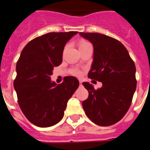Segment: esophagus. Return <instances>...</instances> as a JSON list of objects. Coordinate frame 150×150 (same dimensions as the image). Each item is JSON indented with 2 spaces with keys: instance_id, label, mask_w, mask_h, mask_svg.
<instances>
[{
  "instance_id": "esophagus-1",
  "label": "esophagus",
  "mask_w": 150,
  "mask_h": 150,
  "mask_svg": "<svg viewBox=\"0 0 150 150\" xmlns=\"http://www.w3.org/2000/svg\"><path fill=\"white\" fill-rule=\"evenodd\" d=\"M82 80H80V86H82Z\"/></svg>"
}]
</instances>
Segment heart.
<instances>
[{"label": "heart", "instance_id": "obj_1", "mask_svg": "<svg viewBox=\"0 0 150 150\" xmlns=\"http://www.w3.org/2000/svg\"><path fill=\"white\" fill-rule=\"evenodd\" d=\"M89 44V43L87 42V41H85V40L80 41V43H79V48L83 47V46H85L86 45H87V44ZM66 48H67V46H65V50L66 49ZM73 74L75 75H77V76H80V75H81V72L80 71V70L75 69L73 71Z\"/></svg>", "mask_w": 150, "mask_h": 150}]
</instances>
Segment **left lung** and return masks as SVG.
Instances as JSON below:
<instances>
[{
    "label": "left lung",
    "instance_id": "left-lung-1",
    "mask_svg": "<svg viewBox=\"0 0 150 150\" xmlns=\"http://www.w3.org/2000/svg\"><path fill=\"white\" fill-rule=\"evenodd\" d=\"M80 34L94 46L88 77L102 82L97 89L82 83L89 92L82 107L93 123L109 126L121 120L131 105L137 84L135 63L126 48L114 38L99 33Z\"/></svg>",
    "mask_w": 150,
    "mask_h": 150
}]
</instances>
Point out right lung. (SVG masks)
<instances>
[{
	"label": "right lung",
	"instance_id": "obj_1",
	"mask_svg": "<svg viewBox=\"0 0 150 150\" xmlns=\"http://www.w3.org/2000/svg\"><path fill=\"white\" fill-rule=\"evenodd\" d=\"M77 33L50 32L35 38L25 46L17 62L14 88L18 104L26 118L38 127L58 123L78 88L75 77H66L59 85L50 77L53 68L61 64L65 44Z\"/></svg>",
	"mask_w": 150,
	"mask_h": 150
}]
</instances>
